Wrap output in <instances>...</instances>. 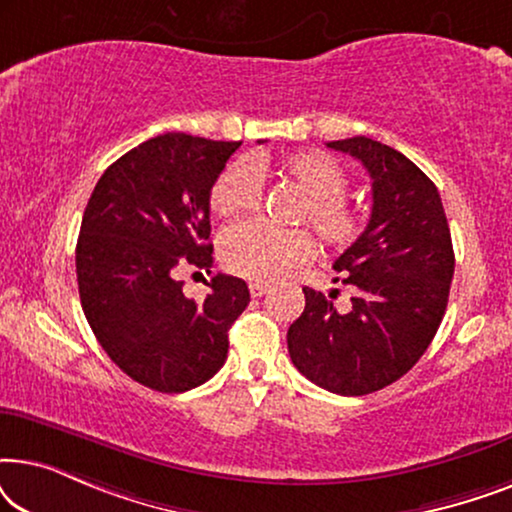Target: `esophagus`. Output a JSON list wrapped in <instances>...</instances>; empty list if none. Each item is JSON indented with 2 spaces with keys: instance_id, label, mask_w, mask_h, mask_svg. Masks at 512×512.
<instances>
[{
  "instance_id": "obj_1",
  "label": "esophagus",
  "mask_w": 512,
  "mask_h": 512,
  "mask_svg": "<svg viewBox=\"0 0 512 512\" xmlns=\"http://www.w3.org/2000/svg\"><path fill=\"white\" fill-rule=\"evenodd\" d=\"M268 289H270V286H268V284H261V282H251V284H249L251 298H261V296H265V293H268Z\"/></svg>"
}]
</instances>
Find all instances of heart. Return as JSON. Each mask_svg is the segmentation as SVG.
I'll use <instances>...</instances> for the list:
<instances>
[{
    "label": "heart",
    "mask_w": 512,
    "mask_h": 512,
    "mask_svg": "<svg viewBox=\"0 0 512 512\" xmlns=\"http://www.w3.org/2000/svg\"><path fill=\"white\" fill-rule=\"evenodd\" d=\"M263 158L235 160L216 177L209 207L216 216H235L251 209L263 195ZM291 179L303 202L293 219L307 223L326 247L345 249L366 230V212L342 198L347 174L338 160L321 151H293L277 163ZM312 240L305 230L272 228L261 221H240L226 228L219 240L223 268L254 282H277L312 258Z\"/></svg>",
    "instance_id": "1"
}]
</instances>
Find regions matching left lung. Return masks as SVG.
Returning a JSON list of instances; mask_svg holds the SVG:
<instances>
[{
  "mask_svg": "<svg viewBox=\"0 0 512 512\" xmlns=\"http://www.w3.org/2000/svg\"><path fill=\"white\" fill-rule=\"evenodd\" d=\"M361 160L373 179L363 235L333 263L352 286L349 310L305 286V310L289 326L293 366L317 387L363 396L419 361L443 321L454 275L450 226L433 181L401 151L370 137L328 142ZM338 282V279H335Z\"/></svg>",
  "mask_w": 512,
  "mask_h": 512,
  "instance_id": "obj_1",
  "label": "left lung"
}]
</instances>
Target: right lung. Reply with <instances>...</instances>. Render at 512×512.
<instances>
[{
    "label": "right lung",
    "mask_w": 512,
    "mask_h": 512,
    "mask_svg": "<svg viewBox=\"0 0 512 512\" xmlns=\"http://www.w3.org/2000/svg\"><path fill=\"white\" fill-rule=\"evenodd\" d=\"M240 144L151 137L104 170L83 212V314L109 359L153 391L181 394L219 373L230 326L249 305L240 277L214 275L202 303L177 279L184 265L212 268L209 193Z\"/></svg>",
    "instance_id": "1"
}]
</instances>
